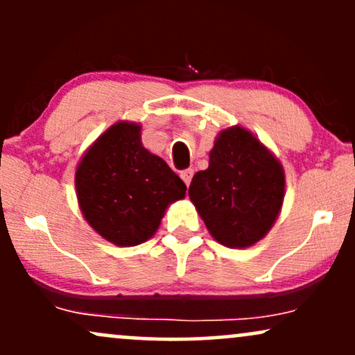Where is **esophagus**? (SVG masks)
Here are the masks:
<instances>
[{"instance_id":"obj_1","label":"esophagus","mask_w":355,"mask_h":355,"mask_svg":"<svg viewBox=\"0 0 355 355\" xmlns=\"http://www.w3.org/2000/svg\"><path fill=\"white\" fill-rule=\"evenodd\" d=\"M180 177H182V180L185 182V185H190L191 177H193V170H191V168L182 170V172H180Z\"/></svg>"}]
</instances>
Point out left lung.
<instances>
[{
    "instance_id": "8db88e82",
    "label": "left lung",
    "mask_w": 355,
    "mask_h": 355,
    "mask_svg": "<svg viewBox=\"0 0 355 355\" xmlns=\"http://www.w3.org/2000/svg\"><path fill=\"white\" fill-rule=\"evenodd\" d=\"M284 170L242 126L223 130L209 168L193 175L189 197L207 229L225 247L254 245L274 225L284 202Z\"/></svg>"
}]
</instances>
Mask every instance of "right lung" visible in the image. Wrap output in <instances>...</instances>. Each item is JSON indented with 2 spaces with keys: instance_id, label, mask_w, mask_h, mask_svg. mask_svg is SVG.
Wrapping results in <instances>:
<instances>
[{
  "instance_id": "1",
  "label": "right lung",
  "mask_w": 355,
  "mask_h": 355,
  "mask_svg": "<svg viewBox=\"0 0 355 355\" xmlns=\"http://www.w3.org/2000/svg\"><path fill=\"white\" fill-rule=\"evenodd\" d=\"M75 185L87 222L120 247L152 237L168 203L187 190L160 157L144 148L140 126L126 121L108 128L81 158Z\"/></svg>"
}]
</instances>
